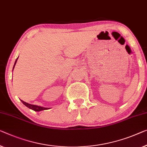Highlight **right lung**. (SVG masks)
<instances>
[{
  "label": "right lung",
  "mask_w": 147,
  "mask_h": 147,
  "mask_svg": "<svg viewBox=\"0 0 147 147\" xmlns=\"http://www.w3.org/2000/svg\"><path fill=\"white\" fill-rule=\"evenodd\" d=\"M18 57L17 58V59L15 61V63H14V67H13V69H14L15 65H16V63L17 62V60ZM22 102L26 106H27L28 108H29L30 109H32L33 110L36 111H41V110H45V109H48L49 108H43V107H41V106H36V105H32V104H28V103H26L25 102H24L23 100H21Z\"/></svg>",
  "instance_id": "add662e5"
}]
</instances>
